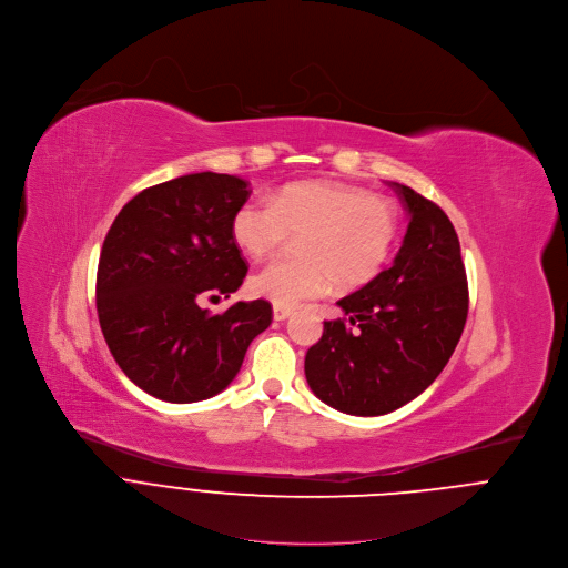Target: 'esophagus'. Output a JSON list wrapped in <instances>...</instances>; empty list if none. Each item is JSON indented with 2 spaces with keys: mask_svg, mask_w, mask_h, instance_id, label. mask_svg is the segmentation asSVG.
Segmentation results:
<instances>
[{
  "mask_svg": "<svg viewBox=\"0 0 568 568\" xmlns=\"http://www.w3.org/2000/svg\"><path fill=\"white\" fill-rule=\"evenodd\" d=\"M290 316H292V310H290V307L274 305V321H287Z\"/></svg>",
  "mask_w": 568,
  "mask_h": 568,
  "instance_id": "34e87169",
  "label": "esophagus"
}]
</instances>
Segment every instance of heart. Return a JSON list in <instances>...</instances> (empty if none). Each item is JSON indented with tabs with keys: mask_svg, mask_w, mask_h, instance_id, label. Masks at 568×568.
Returning <instances> with one entry per match:
<instances>
[{
	"mask_svg": "<svg viewBox=\"0 0 568 568\" xmlns=\"http://www.w3.org/2000/svg\"><path fill=\"white\" fill-rule=\"evenodd\" d=\"M398 232L389 199L361 187L301 181L281 187L270 201H245L232 216V239L261 258L296 239L298 261L276 258L250 278V292L281 307H296L341 287L374 278L387 261Z\"/></svg>",
	"mask_w": 568,
	"mask_h": 568,
	"instance_id": "1",
	"label": "heart"
}]
</instances>
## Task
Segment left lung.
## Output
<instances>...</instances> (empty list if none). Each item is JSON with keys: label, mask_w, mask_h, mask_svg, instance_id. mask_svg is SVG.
Returning <instances> with one entry per match:
<instances>
[{"label": "left lung", "mask_w": 568, "mask_h": 568, "mask_svg": "<svg viewBox=\"0 0 568 568\" xmlns=\"http://www.w3.org/2000/svg\"><path fill=\"white\" fill-rule=\"evenodd\" d=\"M392 185L409 212L392 267L338 301L345 318L325 321L305 356L312 392L352 416H383L420 396L449 363L469 312L449 216L412 187Z\"/></svg>", "instance_id": "obj_1"}]
</instances>
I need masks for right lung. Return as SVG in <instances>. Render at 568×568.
<instances>
[{"instance_id": "obj_1", "label": "right lung", "mask_w": 568, "mask_h": 568, "mask_svg": "<svg viewBox=\"0 0 568 568\" xmlns=\"http://www.w3.org/2000/svg\"><path fill=\"white\" fill-rule=\"evenodd\" d=\"M247 181L196 172L145 187L110 225L97 270V314L121 372L165 403H199L239 374L250 343L270 327L263 298L223 314L203 298H230L247 274L232 216Z\"/></svg>"}]
</instances>
